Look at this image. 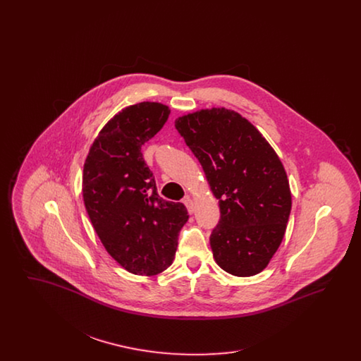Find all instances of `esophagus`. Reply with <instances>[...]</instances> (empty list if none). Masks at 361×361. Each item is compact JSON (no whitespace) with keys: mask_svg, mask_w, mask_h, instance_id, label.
Listing matches in <instances>:
<instances>
[{"mask_svg":"<svg viewBox=\"0 0 361 361\" xmlns=\"http://www.w3.org/2000/svg\"><path fill=\"white\" fill-rule=\"evenodd\" d=\"M184 204L187 207L189 214H193V212H195V204H193V202H192L190 197H185V199H184Z\"/></svg>","mask_w":361,"mask_h":361,"instance_id":"1","label":"esophagus"}]
</instances>
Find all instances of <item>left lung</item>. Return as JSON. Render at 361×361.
Wrapping results in <instances>:
<instances>
[{"label":"left lung","instance_id":"8db88e82","mask_svg":"<svg viewBox=\"0 0 361 361\" xmlns=\"http://www.w3.org/2000/svg\"><path fill=\"white\" fill-rule=\"evenodd\" d=\"M174 126L219 203L221 221L209 237L214 259L230 275L262 272L291 212V189L279 155L250 121L224 106L183 115Z\"/></svg>","mask_w":361,"mask_h":361}]
</instances>
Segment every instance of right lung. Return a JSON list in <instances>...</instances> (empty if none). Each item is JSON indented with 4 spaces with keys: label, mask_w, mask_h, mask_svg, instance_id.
Masks as SVG:
<instances>
[{
    "label": "right lung",
    "mask_w": 361,
    "mask_h": 361,
    "mask_svg": "<svg viewBox=\"0 0 361 361\" xmlns=\"http://www.w3.org/2000/svg\"><path fill=\"white\" fill-rule=\"evenodd\" d=\"M171 109L143 102L123 108L104 126L84 164L82 197L99 238L130 274L154 276L172 265L181 227L183 203L164 200L140 153L164 127Z\"/></svg>",
    "instance_id": "obj_1"
}]
</instances>
